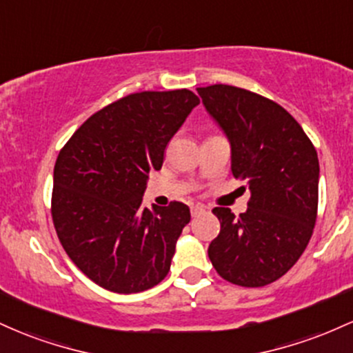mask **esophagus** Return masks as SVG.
Masks as SVG:
<instances>
[{
	"label": "esophagus",
	"mask_w": 353,
	"mask_h": 353,
	"mask_svg": "<svg viewBox=\"0 0 353 353\" xmlns=\"http://www.w3.org/2000/svg\"><path fill=\"white\" fill-rule=\"evenodd\" d=\"M202 212H205L204 205H194V208L190 209V214H192V217H197V216H199V214H202Z\"/></svg>",
	"instance_id": "obj_1"
}]
</instances>
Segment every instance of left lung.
<instances>
[{"label":"left lung","instance_id":"left-lung-1","mask_svg":"<svg viewBox=\"0 0 353 353\" xmlns=\"http://www.w3.org/2000/svg\"><path fill=\"white\" fill-rule=\"evenodd\" d=\"M230 144V169L250 190L247 210L212 212L221 232L209 259L225 281L264 287L299 261L317 219L319 157L301 124L282 106L228 84L197 88Z\"/></svg>","mask_w":353,"mask_h":353}]
</instances>
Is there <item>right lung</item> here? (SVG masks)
Returning <instances> with one entry per match:
<instances>
[{"mask_svg": "<svg viewBox=\"0 0 353 353\" xmlns=\"http://www.w3.org/2000/svg\"><path fill=\"white\" fill-rule=\"evenodd\" d=\"M201 101L189 89L144 91L109 104L61 149L51 212L61 245L103 289L136 294L171 269L189 208H143L149 172Z\"/></svg>", "mask_w": 353, "mask_h": 353, "instance_id": "obj_1", "label": "right lung"}]
</instances>
